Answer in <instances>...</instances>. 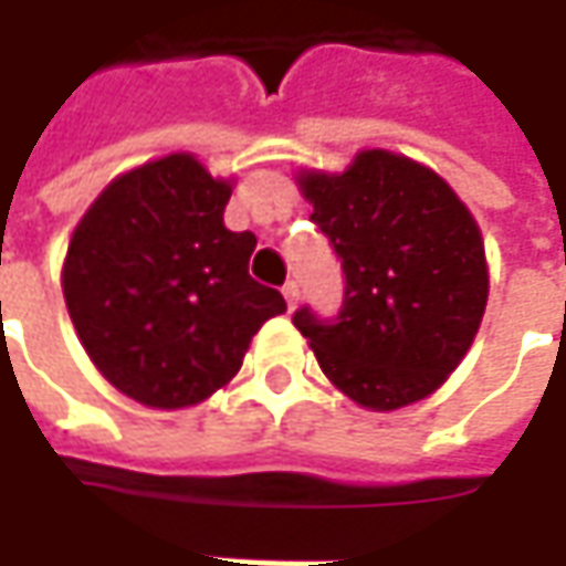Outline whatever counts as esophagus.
<instances>
[{
	"label": "esophagus",
	"instance_id": "34e87169",
	"mask_svg": "<svg viewBox=\"0 0 566 566\" xmlns=\"http://www.w3.org/2000/svg\"><path fill=\"white\" fill-rule=\"evenodd\" d=\"M283 298H286V305H290V308H295V305H298V283L290 280V283L283 286Z\"/></svg>",
	"mask_w": 566,
	"mask_h": 566
}]
</instances>
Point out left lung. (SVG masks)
Listing matches in <instances>:
<instances>
[{"label":"left lung","instance_id":"1","mask_svg":"<svg viewBox=\"0 0 566 566\" xmlns=\"http://www.w3.org/2000/svg\"><path fill=\"white\" fill-rule=\"evenodd\" d=\"M295 182L346 273L337 321L293 315L321 371L375 412L431 397L489 305L475 217L434 169L380 147L359 150L343 172L298 169Z\"/></svg>","mask_w":566,"mask_h":566}]
</instances>
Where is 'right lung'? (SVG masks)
Instances as JSON below:
<instances>
[{
  "instance_id": "obj_1",
  "label": "right lung",
  "mask_w": 566,
  "mask_h": 566,
  "mask_svg": "<svg viewBox=\"0 0 566 566\" xmlns=\"http://www.w3.org/2000/svg\"><path fill=\"white\" fill-rule=\"evenodd\" d=\"M232 179L195 154H169L116 176L77 220L62 295L84 353L119 394L186 409L227 387L251 337L286 312L249 276L258 239L232 232Z\"/></svg>"
}]
</instances>
